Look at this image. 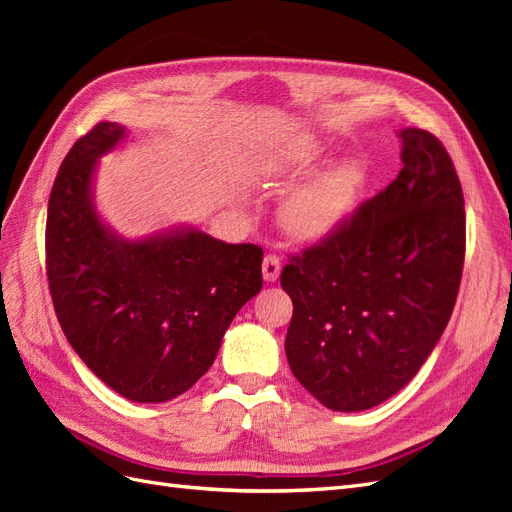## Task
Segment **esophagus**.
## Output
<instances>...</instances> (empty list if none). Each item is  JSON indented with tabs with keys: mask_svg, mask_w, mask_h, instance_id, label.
Wrapping results in <instances>:
<instances>
[{
	"mask_svg": "<svg viewBox=\"0 0 512 512\" xmlns=\"http://www.w3.org/2000/svg\"><path fill=\"white\" fill-rule=\"evenodd\" d=\"M282 271V260L277 254H269L265 256V262H262V275H265L267 282H275L280 277Z\"/></svg>",
	"mask_w": 512,
	"mask_h": 512,
	"instance_id": "obj_1",
	"label": "esophagus"
}]
</instances>
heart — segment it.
I'll use <instances>...</instances> for the list:
<instances>
[{
  "mask_svg": "<svg viewBox=\"0 0 512 512\" xmlns=\"http://www.w3.org/2000/svg\"><path fill=\"white\" fill-rule=\"evenodd\" d=\"M320 151L305 147L292 158L294 175H309L316 170ZM363 183V173L356 164H342L320 175L294 194L286 205L288 228L303 239H320L344 224L354 207Z\"/></svg>",
  "mask_w": 512,
  "mask_h": 512,
  "instance_id": "obj_1",
  "label": "heart"
}]
</instances>
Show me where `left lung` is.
Segmentation results:
<instances>
[{
  "mask_svg": "<svg viewBox=\"0 0 512 512\" xmlns=\"http://www.w3.org/2000/svg\"><path fill=\"white\" fill-rule=\"evenodd\" d=\"M389 188L290 258L288 365L322 406L361 412L393 397L438 344L466 256L461 183L427 130L399 132Z\"/></svg>",
  "mask_w": 512,
  "mask_h": 512,
  "instance_id": "left-lung-1",
  "label": "left lung"
}]
</instances>
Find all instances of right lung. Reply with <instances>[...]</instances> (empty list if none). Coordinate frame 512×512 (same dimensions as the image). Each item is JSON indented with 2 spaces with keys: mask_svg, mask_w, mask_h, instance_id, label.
Returning <instances> with one entry per match:
<instances>
[{
  "mask_svg": "<svg viewBox=\"0 0 512 512\" xmlns=\"http://www.w3.org/2000/svg\"><path fill=\"white\" fill-rule=\"evenodd\" d=\"M126 128L102 121L72 145L46 215V277L61 331L94 374L136 404L185 393L262 288V247L181 228L143 241L108 230L91 198L96 162Z\"/></svg>",
  "mask_w": 512,
  "mask_h": 512,
  "instance_id": "obj_1",
  "label": "right lung"
}]
</instances>
